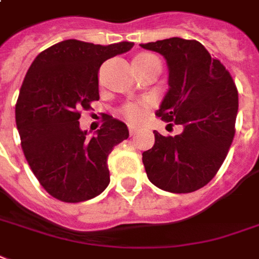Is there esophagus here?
Segmentation results:
<instances>
[{
	"label": "esophagus",
	"mask_w": 259,
	"mask_h": 259,
	"mask_svg": "<svg viewBox=\"0 0 259 259\" xmlns=\"http://www.w3.org/2000/svg\"><path fill=\"white\" fill-rule=\"evenodd\" d=\"M128 131H130V135H131V137H134V135H135V134H137V132H138V130L135 127H132V125H130V128H128Z\"/></svg>",
	"instance_id": "esophagus-1"
}]
</instances>
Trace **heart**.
Instances as JSON below:
<instances>
[{"instance_id":"b5f03b06","label":"heart","mask_w":259,"mask_h":259,"mask_svg":"<svg viewBox=\"0 0 259 259\" xmlns=\"http://www.w3.org/2000/svg\"><path fill=\"white\" fill-rule=\"evenodd\" d=\"M147 57H153V56L147 53L139 54V56H138V58ZM143 114H145V108H143V105L141 104H130L121 109V116L130 122H139L142 118H143Z\"/></svg>"}]
</instances>
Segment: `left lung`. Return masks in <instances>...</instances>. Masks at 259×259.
Instances as JSON below:
<instances>
[{"instance_id": "obj_1", "label": "left lung", "mask_w": 259, "mask_h": 259, "mask_svg": "<svg viewBox=\"0 0 259 259\" xmlns=\"http://www.w3.org/2000/svg\"><path fill=\"white\" fill-rule=\"evenodd\" d=\"M141 46L162 54L169 68V90L155 114L183 127L175 137L154 131V146L142 154L147 178L164 191H196L228 154L239 106L236 85L198 40L169 38Z\"/></svg>"}]
</instances>
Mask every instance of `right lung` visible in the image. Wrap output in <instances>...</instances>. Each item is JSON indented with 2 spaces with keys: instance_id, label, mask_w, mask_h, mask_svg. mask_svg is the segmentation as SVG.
Here are the masks:
<instances>
[{
  "instance_id": "1",
  "label": "right lung",
  "mask_w": 259,
  "mask_h": 259,
  "mask_svg": "<svg viewBox=\"0 0 259 259\" xmlns=\"http://www.w3.org/2000/svg\"><path fill=\"white\" fill-rule=\"evenodd\" d=\"M132 46L63 40L38 54L27 71L15 110L21 149L40 186L58 201H89L108 187V157L128 138L127 125L105 114L89 138L79 118L100 100L102 63Z\"/></svg>"
}]
</instances>
